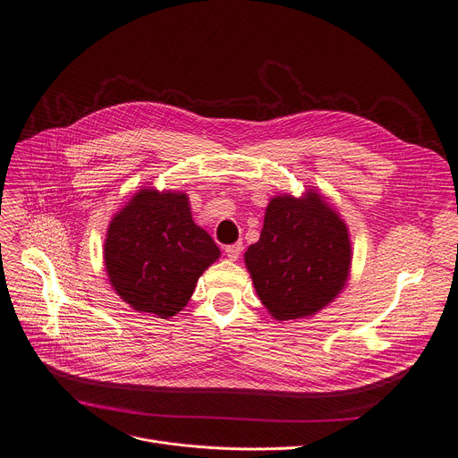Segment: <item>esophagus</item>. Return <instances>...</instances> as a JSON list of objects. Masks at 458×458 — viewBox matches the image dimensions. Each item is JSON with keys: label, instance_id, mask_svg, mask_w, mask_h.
Wrapping results in <instances>:
<instances>
[{"label": "esophagus", "instance_id": "1", "mask_svg": "<svg viewBox=\"0 0 458 458\" xmlns=\"http://www.w3.org/2000/svg\"><path fill=\"white\" fill-rule=\"evenodd\" d=\"M225 252H226V256H228L232 261L239 259V256H241V252H242V242H235V244L226 246Z\"/></svg>", "mask_w": 458, "mask_h": 458}]
</instances>
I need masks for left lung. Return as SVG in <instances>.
Segmentation results:
<instances>
[{
	"label": "left lung",
	"instance_id": "8db88e82",
	"mask_svg": "<svg viewBox=\"0 0 458 458\" xmlns=\"http://www.w3.org/2000/svg\"><path fill=\"white\" fill-rule=\"evenodd\" d=\"M244 263L276 319L312 316L342 293L349 277L347 226L316 191L303 199L274 197Z\"/></svg>",
	"mask_w": 458,
	"mask_h": 458
}]
</instances>
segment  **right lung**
<instances>
[{
	"label": "right lung",
	"mask_w": 458,
	"mask_h": 458,
	"mask_svg": "<svg viewBox=\"0 0 458 458\" xmlns=\"http://www.w3.org/2000/svg\"><path fill=\"white\" fill-rule=\"evenodd\" d=\"M186 193L140 190L107 230L104 259L116 294L135 310L170 318L219 256L214 239L191 219Z\"/></svg>",
	"instance_id": "add662e5"
}]
</instances>
